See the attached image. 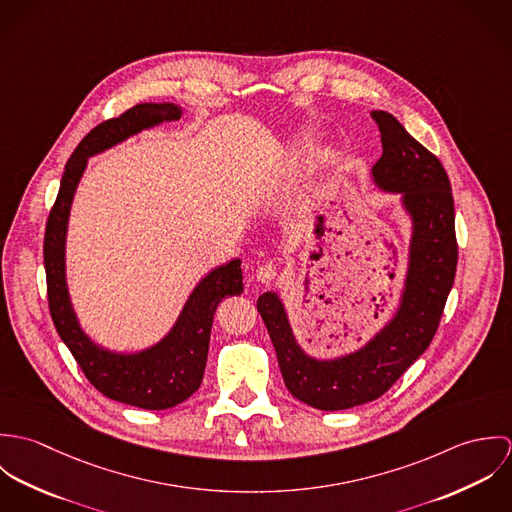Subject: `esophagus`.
<instances>
[{
  "instance_id": "1",
  "label": "esophagus",
  "mask_w": 512,
  "mask_h": 512,
  "mask_svg": "<svg viewBox=\"0 0 512 512\" xmlns=\"http://www.w3.org/2000/svg\"><path fill=\"white\" fill-rule=\"evenodd\" d=\"M276 276H278V270H276L274 266H270V264L260 266V268L256 270V280H258L260 284H270V282L276 280Z\"/></svg>"
}]
</instances>
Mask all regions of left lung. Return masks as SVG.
Here are the masks:
<instances>
[{
    "label": "left lung",
    "instance_id": "8db88e82",
    "mask_svg": "<svg viewBox=\"0 0 512 512\" xmlns=\"http://www.w3.org/2000/svg\"><path fill=\"white\" fill-rule=\"evenodd\" d=\"M372 118L382 155L370 179L378 191L400 197V209L410 220L408 264L396 311L357 351L319 359L299 345L282 295L258 297L288 390L325 412L380 398L430 347L457 268L453 197L443 165L392 114L376 110Z\"/></svg>",
    "mask_w": 512,
    "mask_h": 512
}]
</instances>
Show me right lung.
<instances>
[{
	"label": "right lung",
	"instance_id": "add662e5",
	"mask_svg": "<svg viewBox=\"0 0 512 512\" xmlns=\"http://www.w3.org/2000/svg\"><path fill=\"white\" fill-rule=\"evenodd\" d=\"M181 116L183 108L179 104L144 102L90 130L65 165L61 189L45 230L47 295L59 337L96 390L110 400L144 410L173 408L199 390L217 305L222 297L240 295L244 290L240 258L220 264L199 280L163 339L140 351H112L86 335L74 311L67 284V232L74 195L88 157Z\"/></svg>",
	"mask_w": 512,
	"mask_h": 512
}]
</instances>
